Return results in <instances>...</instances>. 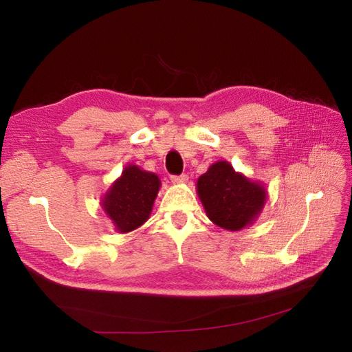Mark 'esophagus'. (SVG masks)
<instances>
[{
	"instance_id": "1",
	"label": "esophagus",
	"mask_w": 352,
	"mask_h": 352,
	"mask_svg": "<svg viewBox=\"0 0 352 352\" xmlns=\"http://www.w3.org/2000/svg\"><path fill=\"white\" fill-rule=\"evenodd\" d=\"M170 182H173L174 184H182V183H186V182H187V175H186V174H182V175H173V177H170Z\"/></svg>"
}]
</instances>
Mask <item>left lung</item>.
Wrapping results in <instances>:
<instances>
[{"mask_svg": "<svg viewBox=\"0 0 352 352\" xmlns=\"http://www.w3.org/2000/svg\"><path fill=\"white\" fill-rule=\"evenodd\" d=\"M197 193L209 219L232 232L252 223L265 202V190L234 173L227 162L209 166L197 179Z\"/></svg>", "mask_w": 352, "mask_h": 352, "instance_id": "8db88e82", "label": "left lung"}]
</instances>
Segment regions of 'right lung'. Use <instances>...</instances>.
I'll return each mask as SVG.
<instances>
[{"label":"right lung","instance_id":"obj_1","mask_svg":"<svg viewBox=\"0 0 352 352\" xmlns=\"http://www.w3.org/2000/svg\"><path fill=\"white\" fill-rule=\"evenodd\" d=\"M160 182L157 175L133 165L125 168L103 200L106 214L119 232L126 233L146 223L156 199Z\"/></svg>","mask_w":352,"mask_h":352}]
</instances>
